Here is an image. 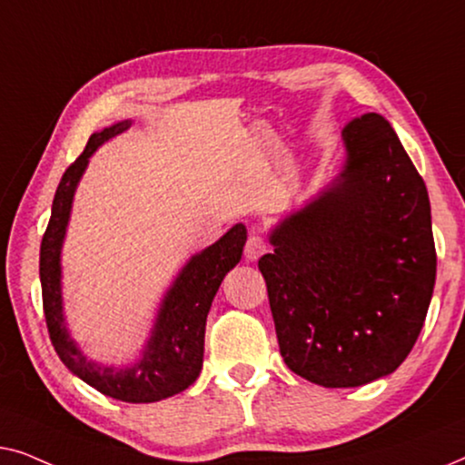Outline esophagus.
<instances>
[{"label":"esophagus","instance_id":"34e87169","mask_svg":"<svg viewBox=\"0 0 465 465\" xmlns=\"http://www.w3.org/2000/svg\"><path fill=\"white\" fill-rule=\"evenodd\" d=\"M267 252V242L261 238V235H251V238L246 240V246H244V257L246 261H251V263H254V261H259V257H263V254Z\"/></svg>","mask_w":465,"mask_h":465}]
</instances>
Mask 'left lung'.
<instances>
[{
	"label": "left lung",
	"mask_w": 465,
	"mask_h": 465,
	"mask_svg": "<svg viewBox=\"0 0 465 465\" xmlns=\"http://www.w3.org/2000/svg\"><path fill=\"white\" fill-rule=\"evenodd\" d=\"M335 179L270 230L259 259L280 354L324 388L388 377L420 337L436 280L426 183L379 114L343 130Z\"/></svg>",
	"instance_id": "left-lung-1"
}]
</instances>
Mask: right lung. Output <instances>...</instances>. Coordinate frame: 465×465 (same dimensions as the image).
<instances>
[{"label":"right lung","mask_w":465,"mask_h":465,"mask_svg":"<svg viewBox=\"0 0 465 465\" xmlns=\"http://www.w3.org/2000/svg\"><path fill=\"white\" fill-rule=\"evenodd\" d=\"M133 120H122L99 130L88 139L84 153L64 170L52 202L48 230L39 248L44 313L48 332L63 364L93 385L101 394L124 402H158L187 390L202 371L204 361L206 316L227 272L242 259L246 227L235 223L223 238L195 252L170 284L160 301L149 339L134 362L115 366L93 361L71 337L63 301L61 252L67 235L74 195L88 162L103 143L126 133Z\"/></svg>","instance_id":"add662e5"}]
</instances>
